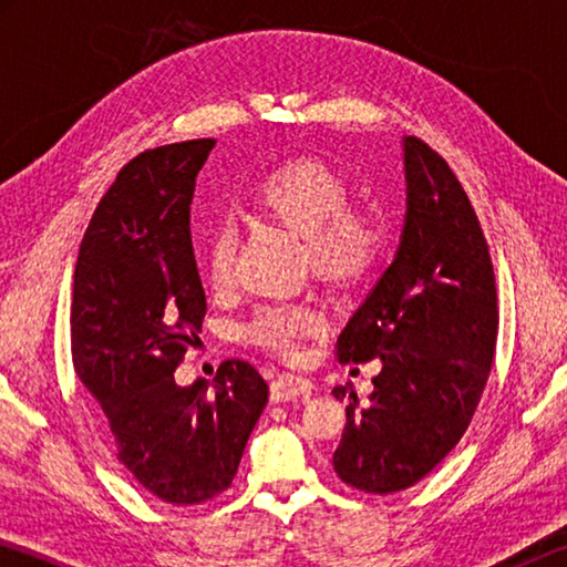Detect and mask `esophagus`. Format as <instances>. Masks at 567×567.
Listing matches in <instances>:
<instances>
[{
    "instance_id": "34e87169",
    "label": "esophagus",
    "mask_w": 567,
    "mask_h": 567,
    "mask_svg": "<svg viewBox=\"0 0 567 567\" xmlns=\"http://www.w3.org/2000/svg\"><path fill=\"white\" fill-rule=\"evenodd\" d=\"M310 392L312 382L302 375H295V372H282V375H277L270 385L272 402H290L297 398H307Z\"/></svg>"
}]
</instances>
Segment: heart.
I'll list each match as a JSON object with an SVG mask.
<instances>
[{
	"label": "heart",
	"instance_id": "1",
	"mask_svg": "<svg viewBox=\"0 0 567 567\" xmlns=\"http://www.w3.org/2000/svg\"><path fill=\"white\" fill-rule=\"evenodd\" d=\"M352 187L340 169L320 159H292L247 192V209L300 237L302 262L332 285L348 287L368 277L388 245V223L378 207L350 205ZM237 239L233 229L209 237L205 265L213 285L233 280ZM320 312L310 305L262 307L247 324L260 348L290 354L300 338L318 330Z\"/></svg>",
	"mask_w": 567,
	"mask_h": 567
}]
</instances>
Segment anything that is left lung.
Instances as JSON below:
<instances>
[{
	"instance_id": "8db88e82",
	"label": "left lung",
	"mask_w": 567,
	"mask_h": 567,
	"mask_svg": "<svg viewBox=\"0 0 567 567\" xmlns=\"http://www.w3.org/2000/svg\"><path fill=\"white\" fill-rule=\"evenodd\" d=\"M405 219L385 272L338 338L342 362L382 364L370 402L348 398L332 455L342 483L388 495L457 445L491 375L497 295L477 217L447 162L402 137Z\"/></svg>"
}]
</instances>
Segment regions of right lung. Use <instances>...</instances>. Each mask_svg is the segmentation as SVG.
Returning a JSON list of instances; mask_svg holds the SVG:
<instances>
[{
    "instance_id": "right-lung-1",
    "label": "right lung",
    "mask_w": 567,
    "mask_h": 567,
    "mask_svg": "<svg viewBox=\"0 0 567 567\" xmlns=\"http://www.w3.org/2000/svg\"><path fill=\"white\" fill-rule=\"evenodd\" d=\"M213 147L192 140L134 157L94 209L74 267L76 375L124 470L172 505L227 491L267 405V382L243 360L219 364L213 390L175 382L207 312L189 205Z\"/></svg>"
}]
</instances>
